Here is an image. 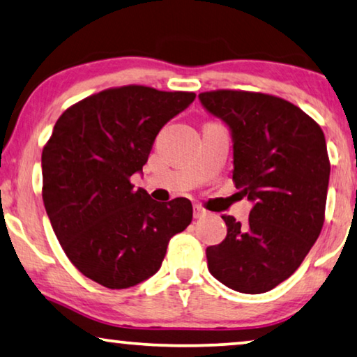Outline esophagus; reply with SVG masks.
Here are the masks:
<instances>
[{
    "instance_id": "1",
    "label": "esophagus",
    "mask_w": 357,
    "mask_h": 357,
    "mask_svg": "<svg viewBox=\"0 0 357 357\" xmlns=\"http://www.w3.org/2000/svg\"><path fill=\"white\" fill-rule=\"evenodd\" d=\"M206 215H208V211H206L204 206L194 205V218H195V220H200V218H204Z\"/></svg>"
}]
</instances>
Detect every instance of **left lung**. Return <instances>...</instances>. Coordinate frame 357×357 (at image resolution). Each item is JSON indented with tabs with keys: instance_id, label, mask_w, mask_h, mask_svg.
Here are the masks:
<instances>
[{
	"instance_id": "1",
	"label": "left lung",
	"mask_w": 357,
	"mask_h": 357,
	"mask_svg": "<svg viewBox=\"0 0 357 357\" xmlns=\"http://www.w3.org/2000/svg\"><path fill=\"white\" fill-rule=\"evenodd\" d=\"M199 99L231 128L232 181L255 204L247 225L221 216L227 234L206 248L208 271L241 294H264L300 268L322 231L331 176L326 137L310 115L278 96L216 89Z\"/></svg>"
}]
</instances>
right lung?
<instances>
[{"label":"right lung","mask_w":357,"mask_h":357,"mask_svg":"<svg viewBox=\"0 0 357 357\" xmlns=\"http://www.w3.org/2000/svg\"><path fill=\"white\" fill-rule=\"evenodd\" d=\"M195 99L188 91L128 84L88 96L56 121L43 147V202L67 258L112 290L160 269L169 238L192 221V204L135 190L163 125Z\"/></svg>","instance_id":"right-lung-1"}]
</instances>
